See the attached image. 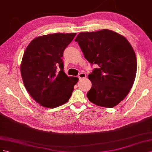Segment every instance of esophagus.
I'll return each instance as SVG.
<instances>
[{
  "label": "esophagus",
  "instance_id": "1",
  "mask_svg": "<svg viewBox=\"0 0 152 152\" xmlns=\"http://www.w3.org/2000/svg\"><path fill=\"white\" fill-rule=\"evenodd\" d=\"M86 75L85 72H81L79 74V75H78V77H79L80 80L86 78Z\"/></svg>",
  "mask_w": 152,
  "mask_h": 152
}]
</instances>
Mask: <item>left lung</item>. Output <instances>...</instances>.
Returning <instances> with one entry per match:
<instances>
[{
	"label": "left lung",
	"mask_w": 152,
	"mask_h": 152,
	"mask_svg": "<svg viewBox=\"0 0 152 152\" xmlns=\"http://www.w3.org/2000/svg\"><path fill=\"white\" fill-rule=\"evenodd\" d=\"M75 41L85 58L98 66L88 76L92 84L86 95L89 101L105 107L118 104L136 77L137 60L131 44L123 36L107 29L81 32Z\"/></svg>",
	"instance_id": "left-lung-1"
}]
</instances>
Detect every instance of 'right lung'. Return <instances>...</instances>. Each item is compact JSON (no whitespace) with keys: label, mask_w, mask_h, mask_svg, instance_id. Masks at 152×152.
<instances>
[{"label":"right lung","mask_w":152,"mask_h":152,"mask_svg":"<svg viewBox=\"0 0 152 152\" xmlns=\"http://www.w3.org/2000/svg\"><path fill=\"white\" fill-rule=\"evenodd\" d=\"M76 33H57L37 37L26 48L20 66L25 88L43 107L53 108L68 102L77 77L64 71L62 57Z\"/></svg>","instance_id":"add662e5"}]
</instances>
